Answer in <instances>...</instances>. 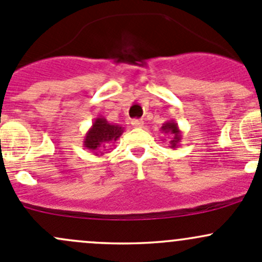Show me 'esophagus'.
Segmentation results:
<instances>
[{
	"instance_id": "esophagus-1",
	"label": "esophagus",
	"mask_w": 262,
	"mask_h": 262,
	"mask_svg": "<svg viewBox=\"0 0 262 262\" xmlns=\"http://www.w3.org/2000/svg\"><path fill=\"white\" fill-rule=\"evenodd\" d=\"M132 125H133L134 128H142V126L144 125V122H143L142 119H133L132 120Z\"/></svg>"
}]
</instances>
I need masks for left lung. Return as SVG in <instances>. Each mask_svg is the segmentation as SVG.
Instances as JSON below:
<instances>
[{
  "instance_id": "obj_1",
  "label": "left lung",
  "mask_w": 262,
  "mask_h": 262,
  "mask_svg": "<svg viewBox=\"0 0 262 262\" xmlns=\"http://www.w3.org/2000/svg\"><path fill=\"white\" fill-rule=\"evenodd\" d=\"M161 132L163 134H169L170 140L169 144L172 149L178 147L181 139H182V132L178 128V124L174 122V120H169V122H166L163 125L161 126Z\"/></svg>"
}]
</instances>
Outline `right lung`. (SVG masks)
Listing matches in <instances>:
<instances>
[{
  "instance_id": "add662e5",
  "label": "right lung",
  "mask_w": 262,
  "mask_h": 262,
  "mask_svg": "<svg viewBox=\"0 0 262 262\" xmlns=\"http://www.w3.org/2000/svg\"><path fill=\"white\" fill-rule=\"evenodd\" d=\"M123 132V126L109 123L104 117H98L94 119L88 133L85 134L82 144L95 156L100 157L103 156V149H105L112 143L119 139Z\"/></svg>"
}]
</instances>
